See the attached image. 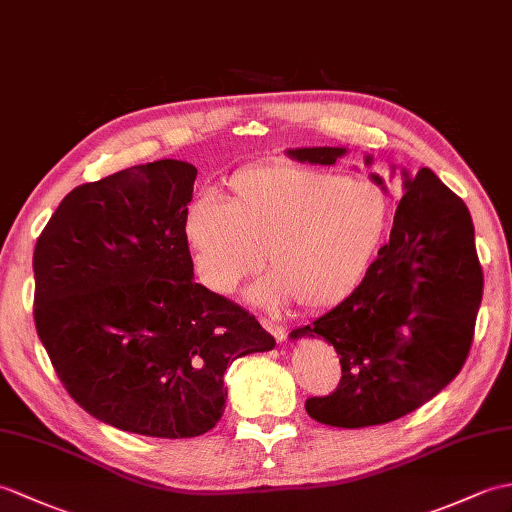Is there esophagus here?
<instances>
[{"label": "esophagus", "instance_id": "1", "mask_svg": "<svg viewBox=\"0 0 512 512\" xmlns=\"http://www.w3.org/2000/svg\"><path fill=\"white\" fill-rule=\"evenodd\" d=\"M261 327H264L268 334L275 338L277 342H283L285 340V329L283 327H279V325H275L272 323V320H268V318H261Z\"/></svg>", "mask_w": 512, "mask_h": 512}]
</instances>
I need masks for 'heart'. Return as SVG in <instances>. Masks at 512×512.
Masks as SVG:
<instances>
[{
  "label": "heart",
  "mask_w": 512,
  "mask_h": 512,
  "mask_svg": "<svg viewBox=\"0 0 512 512\" xmlns=\"http://www.w3.org/2000/svg\"><path fill=\"white\" fill-rule=\"evenodd\" d=\"M227 200L198 194L183 213V237L198 281L227 296L266 264L248 299L266 307L296 301L329 310L353 294L392 220V196L371 178L270 161L237 170Z\"/></svg>",
  "instance_id": "heart-1"
}]
</instances>
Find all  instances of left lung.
<instances>
[{
	"mask_svg": "<svg viewBox=\"0 0 512 512\" xmlns=\"http://www.w3.org/2000/svg\"><path fill=\"white\" fill-rule=\"evenodd\" d=\"M347 148L288 150L301 163L334 165ZM371 165L373 157L364 159ZM403 174L390 240L366 277L334 310L290 338H325L342 377L305 410L331 427L406 417L436 397L465 364L482 303V266L469 209L430 168ZM384 185L382 176L371 174Z\"/></svg>",
	"mask_w": 512,
	"mask_h": 512,
	"instance_id": "obj_1",
	"label": "left lung"
}]
</instances>
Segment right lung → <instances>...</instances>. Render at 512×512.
I'll list each match as a JSON object with an SVG mask.
<instances>
[{
  "label": "right lung",
  "instance_id": "obj_1",
  "mask_svg": "<svg viewBox=\"0 0 512 512\" xmlns=\"http://www.w3.org/2000/svg\"><path fill=\"white\" fill-rule=\"evenodd\" d=\"M192 163L161 159L63 198L34 246V325L82 410L157 438L209 432L224 371L275 349L255 316L194 281L183 213Z\"/></svg>",
  "mask_w": 512,
  "mask_h": 512
}]
</instances>
